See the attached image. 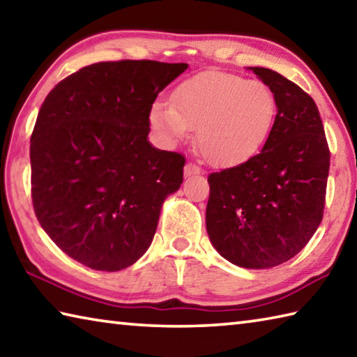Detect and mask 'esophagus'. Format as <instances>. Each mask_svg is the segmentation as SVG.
I'll return each instance as SVG.
<instances>
[{"mask_svg":"<svg viewBox=\"0 0 357 357\" xmlns=\"http://www.w3.org/2000/svg\"><path fill=\"white\" fill-rule=\"evenodd\" d=\"M183 172H185V177H191V176H197V174L202 172V169H200V167H199L197 165L186 163Z\"/></svg>","mask_w":357,"mask_h":357,"instance_id":"34e87169","label":"esophagus"}]
</instances>
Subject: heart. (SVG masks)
<instances>
[{"label":"heart","mask_w":357,"mask_h":357,"mask_svg":"<svg viewBox=\"0 0 357 357\" xmlns=\"http://www.w3.org/2000/svg\"><path fill=\"white\" fill-rule=\"evenodd\" d=\"M277 100L258 80L206 71L181 82L172 102H155L151 123L167 141L197 129V146L208 161L236 166L261 151L271 135Z\"/></svg>","instance_id":"obj_1"}]
</instances>
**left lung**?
<instances>
[{
    "mask_svg": "<svg viewBox=\"0 0 357 357\" xmlns=\"http://www.w3.org/2000/svg\"><path fill=\"white\" fill-rule=\"evenodd\" d=\"M248 70L272 90L277 116L258 155L208 176L206 231L227 261L268 268L294 258L324 219L329 147L306 91L277 71Z\"/></svg>",
    "mask_w": 357,
    "mask_h": 357,
    "instance_id": "1",
    "label": "left lung"
}]
</instances>
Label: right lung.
I'll list each match as a JSON object with an SVG mask.
<instances>
[{
  "instance_id": "right-lung-1",
  "label": "right lung",
  "mask_w": 357,
  "mask_h": 357,
  "mask_svg": "<svg viewBox=\"0 0 357 357\" xmlns=\"http://www.w3.org/2000/svg\"><path fill=\"white\" fill-rule=\"evenodd\" d=\"M186 63L118 60L84 66L54 86L31 137L36 216L60 250L95 271L132 266L149 248L185 157L152 147L158 93Z\"/></svg>"
}]
</instances>
